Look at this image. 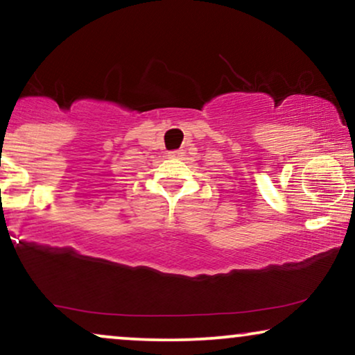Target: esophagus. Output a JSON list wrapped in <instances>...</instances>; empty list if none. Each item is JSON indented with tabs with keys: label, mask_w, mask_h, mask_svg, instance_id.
Returning <instances> with one entry per match:
<instances>
[{
	"label": "esophagus",
	"mask_w": 355,
	"mask_h": 355,
	"mask_svg": "<svg viewBox=\"0 0 355 355\" xmlns=\"http://www.w3.org/2000/svg\"><path fill=\"white\" fill-rule=\"evenodd\" d=\"M182 155H183V150H172V152H168L170 159H178V157H182Z\"/></svg>",
	"instance_id": "1"
}]
</instances>
